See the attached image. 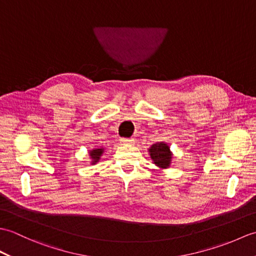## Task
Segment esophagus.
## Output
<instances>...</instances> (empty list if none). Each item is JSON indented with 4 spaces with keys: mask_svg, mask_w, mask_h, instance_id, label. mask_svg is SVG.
I'll use <instances>...</instances> for the list:
<instances>
[{
    "mask_svg": "<svg viewBox=\"0 0 256 256\" xmlns=\"http://www.w3.org/2000/svg\"><path fill=\"white\" fill-rule=\"evenodd\" d=\"M121 143L122 144H130V145H131V144H133L134 143V140H132V138H121Z\"/></svg>",
    "mask_w": 256,
    "mask_h": 256,
    "instance_id": "1",
    "label": "esophagus"
}]
</instances>
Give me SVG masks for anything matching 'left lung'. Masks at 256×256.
Returning <instances> with one entry per match:
<instances>
[{"label":"left lung","mask_w":256,"mask_h":256,"mask_svg":"<svg viewBox=\"0 0 256 256\" xmlns=\"http://www.w3.org/2000/svg\"><path fill=\"white\" fill-rule=\"evenodd\" d=\"M150 153L152 160H154V164L160 166L162 168H167L170 164L172 153L170 150V148L165 143H156L152 145L150 148Z\"/></svg>","instance_id":"obj_1"}]
</instances>
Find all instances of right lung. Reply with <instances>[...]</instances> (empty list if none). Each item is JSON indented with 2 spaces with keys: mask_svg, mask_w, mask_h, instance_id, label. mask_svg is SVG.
<instances>
[{
  "mask_svg": "<svg viewBox=\"0 0 256 256\" xmlns=\"http://www.w3.org/2000/svg\"><path fill=\"white\" fill-rule=\"evenodd\" d=\"M102 152H103L102 148H96L92 152H90V156H91V158L94 160V162H92L94 164L100 160V156L102 155Z\"/></svg>",
  "mask_w": 256,
  "mask_h": 256,
  "instance_id": "1",
  "label": "right lung"
}]
</instances>
